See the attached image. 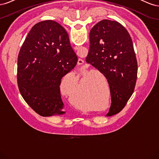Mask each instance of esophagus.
<instances>
[{"label": "esophagus", "mask_w": 159, "mask_h": 159, "mask_svg": "<svg viewBox=\"0 0 159 159\" xmlns=\"http://www.w3.org/2000/svg\"><path fill=\"white\" fill-rule=\"evenodd\" d=\"M78 48L77 46L74 47L75 50H78ZM84 61L83 60H81V59L78 60V66H82V65H84Z\"/></svg>", "instance_id": "1"}]
</instances>
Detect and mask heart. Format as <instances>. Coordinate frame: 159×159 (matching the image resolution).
Instances as JSON below:
<instances>
[{
    "label": "heart",
    "instance_id": "heart-1",
    "mask_svg": "<svg viewBox=\"0 0 159 159\" xmlns=\"http://www.w3.org/2000/svg\"><path fill=\"white\" fill-rule=\"evenodd\" d=\"M71 80H72V76L70 75V74L66 75L64 78V79L62 80V81L60 85V89H61V93L64 95L67 96V97H70V92L68 91V84ZM71 103L76 107L80 108L81 106H82V103H81V102H77L75 97L73 98L71 96Z\"/></svg>",
    "mask_w": 159,
    "mask_h": 159
}]
</instances>
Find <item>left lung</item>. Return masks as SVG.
<instances>
[{
  "instance_id": "obj_1",
  "label": "left lung",
  "mask_w": 159,
  "mask_h": 159,
  "mask_svg": "<svg viewBox=\"0 0 159 159\" xmlns=\"http://www.w3.org/2000/svg\"><path fill=\"white\" fill-rule=\"evenodd\" d=\"M86 62L107 80L111 103L107 116L119 113L132 95L137 77V61L129 32L117 21L103 20L89 32Z\"/></svg>"
}]
</instances>
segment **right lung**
I'll list each match as a JSON object with an SVG mask.
<instances>
[{"label":"right lung","mask_w":159,"mask_h":159,"mask_svg":"<svg viewBox=\"0 0 159 159\" xmlns=\"http://www.w3.org/2000/svg\"><path fill=\"white\" fill-rule=\"evenodd\" d=\"M77 62L68 33L60 24L48 20L32 28L18 54L17 81L22 98L35 112L43 117L66 113L61 80Z\"/></svg>","instance_id":"1"}]
</instances>
